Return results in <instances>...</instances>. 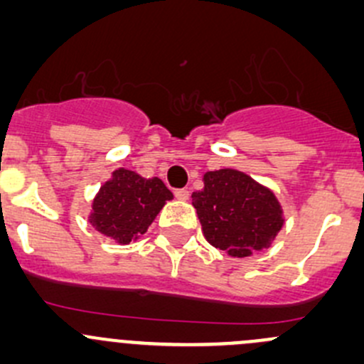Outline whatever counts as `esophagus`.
<instances>
[{
    "label": "esophagus",
    "mask_w": 364,
    "mask_h": 364,
    "mask_svg": "<svg viewBox=\"0 0 364 364\" xmlns=\"http://www.w3.org/2000/svg\"><path fill=\"white\" fill-rule=\"evenodd\" d=\"M174 195H176V198H178V200H188L190 192L186 188H179V190H176Z\"/></svg>",
    "instance_id": "obj_1"
}]
</instances>
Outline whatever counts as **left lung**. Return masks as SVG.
Instances as JSON below:
<instances>
[{
    "label": "left lung",
    "instance_id": "obj_1",
    "mask_svg": "<svg viewBox=\"0 0 364 364\" xmlns=\"http://www.w3.org/2000/svg\"><path fill=\"white\" fill-rule=\"evenodd\" d=\"M192 204L208 242L237 258L269 247L284 225L272 190L235 169L205 172Z\"/></svg>",
    "mask_w": 364,
    "mask_h": 364
}]
</instances>
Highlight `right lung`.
<instances>
[{"instance_id":"right-lung-1","label":"right lung","mask_w":364,"mask_h":364,"mask_svg":"<svg viewBox=\"0 0 364 364\" xmlns=\"http://www.w3.org/2000/svg\"><path fill=\"white\" fill-rule=\"evenodd\" d=\"M171 198V190L162 179H146L120 167L95 195L89 221L102 235L129 244L148 230Z\"/></svg>"}]
</instances>
